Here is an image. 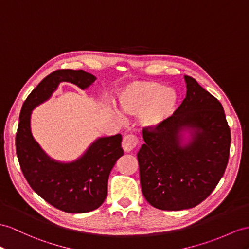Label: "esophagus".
Wrapping results in <instances>:
<instances>
[{"label": "esophagus", "instance_id": "1", "mask_svg": "<svg viewBox=\"0 0 249 249\" xmlns=\"http://www.w3.org/2000/svg\"><path fill=\"white\" fill-rule=\"evenodd\" d=\"M138 141L137 137L134 135H125L123 139V142H121V145H123V149L124 150V152H131V151L136 147Z\"/></svg>", "mask_w": 249, "mask_h": 249}]
</instances>
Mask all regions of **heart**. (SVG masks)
<instances>
[{"label": "heart", "instance_id": "obj_1", "mask_svg": "<svg viewBox=\"0 0 249 249\" xmlns=\"http://www.w3.org/2000/svg\"><path fill=\"white\" fill-rule=\"evenodd\" d=\"M121 112L137 116L143 129H160L172 118L178 106V95L172 88L150 80H135L120 90Z\"/></svg>", "mask_w": 249, "mask_h": 249}]
</instances>
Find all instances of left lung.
I'll return each instance as SVG.
<instances>
[{
    "label": "left lung",
    "instance_id": "1",
    "mask_svg": "<svg viewBox=\"0 0 249 249\" xmlns=\"http://www.w3.org/2000/svg\"><path fill=\"white\" fill-rule=\"evenodd\" d=\"M186 98L172 118L142 131L137 153L142 191L161 210L196 207L207 197L227 167L231 136L221 102L196 79L185 76Z\"/></svg>",
    "mask_w": 249,
    "mask_h": 249
}]
</instances>
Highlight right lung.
<instances>
[{"label":"right lung","instance_id":"obj_1","mask_svg":"<svg viewBox=\"0 0 249 249\" xmlns=\"http://www.w3.org/2000/svg\"><path fill=\"white\" fill-rule=\"evenodd\" d=\"M96 77L82 70H59L42 80L23 104L16 136V150L24 178L33 190L53 207L69 213H84L102 205L108 175L120 156L123 136L98 137L71 161L52 159L33 136L32 113L47 101L61 82L88 89Z\"/></svg>","mask_w":249,"mask_h":249}]
</instances>
